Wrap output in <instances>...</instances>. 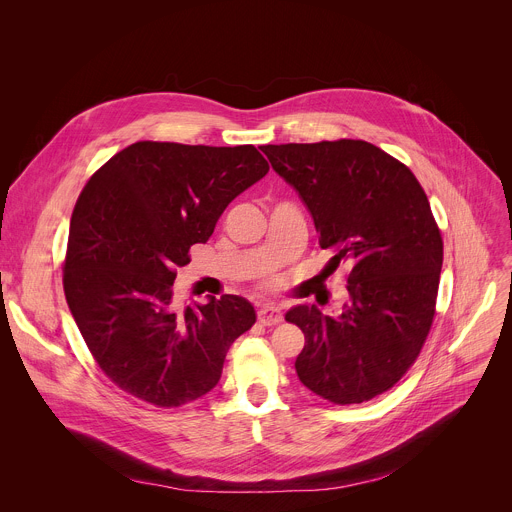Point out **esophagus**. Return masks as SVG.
<instances>
[{"mask_svg":"<svg viewBox=\"0 0 512 512\" xmlns=\"http://www.w3.org/2000/svg\"><path fill=\"white\" fill-rule=\"evenodd\" d=\"M257 316H259V322L265 324V326H273V324H279V322L283 320L281 310H279L277 306H271V304L261 306L259 312H257Z\"/></svg>","mask_w":512,"mask_h":512,"instance_id":"esophagus-1","label":"esophagus"}]
</instances>
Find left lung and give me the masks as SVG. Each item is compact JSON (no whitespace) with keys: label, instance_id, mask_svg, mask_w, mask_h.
I'll return each mask as SVG.
<instances>
[{"label":"left lung","instance_id":"obj_1","mask_svg":"<svg viewBox=\"0 0 512 512\" xmlns=\"http://www.w3.org/2000/svg\"><path fill=\"white\" fill-rule=\"evenodd\" d=\"M271 168L308 206L328 269L350 267L336 316L294 306L302 328L300 381L338 403L391 389L417 358L433 322L444 243L423 188L407 166L360 139L265 145Z\"/></svg>","mask_w":512,"mask_h":512}]
</instances>
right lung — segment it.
Listing matches in <instances>:
<instances>
[{
    "instance_id": "add662e5",
    "label": "right lung",
    "mask_w": 512,
    "mask_h": 512,
    "mask_svg": "<svg viewBox=\"0 0 512 512\" xmlns=\"http://www.w3.org/2000/svg\"><path fill=\"white\" fill-rule=\"evenodd\" d=\"M267 170L253 145L137 141L83 188L70 218L64 296L101 371L125 393L180 407L216 387L255 308L223 296L178 310L176 269Z\"/></svg>"
}]
</instances>
